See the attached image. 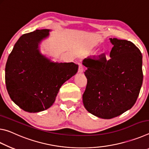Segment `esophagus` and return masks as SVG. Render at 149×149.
<instances>
[{
	"mask_svg": "<svg viewBox=\"0 0 149 149\" xmlns=\"http://www.w3.org/2000/svg\"><path fill=\"white\" fill-rule=\"evenodd\" d=\"M84 70V66L82 63H79V72H82Z\"/></svg>",
	"mask_w": 149,
	"mask_h": 149,
	"instance_id": "esophagus-1",
	"label": "esophagus"
}]
</instances>
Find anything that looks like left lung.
Masks as SVG:
<instances>
[{
  "mask_svg": "<svg viewBox=\"0 0 149 149\" xmlns=\"http://www.w3.org/2000/svg\"><path fill=\"white\" fill-rule=\"evenodd\" d=\"M109 60L104 53L83 60L87 67L86 89L82 95L84 108L98 118L111 119L132 108L143 84L141 51L130 41L110 38Z\"/></svg>",
  "mask_w": 149,
  "mask_h": 149,
  "instance_id": "obj_1",
  "label": "left lung"
}]
</instances>
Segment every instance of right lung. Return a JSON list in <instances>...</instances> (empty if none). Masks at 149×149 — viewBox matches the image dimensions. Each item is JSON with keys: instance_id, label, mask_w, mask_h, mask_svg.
<instances>
[{"instance_id": "right-lung-1", "label": "right lung", "mask_w": 149, "mask_h": 149, "mask_svg": "<svg viewBox=\"0 0 149 149\" xmlns=\"http://www.w3.org/2000/svg\"><path fill=\"white\" fill-rule=\"evenodd\" d=\"M49 30L23 34L8 57L5 68L7 91L23 110L39 112L54 103L61 86L74 75L79 66L74 63H52L41 55L38 43Z\"/></svg>"}]
</instances>
